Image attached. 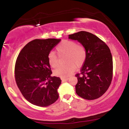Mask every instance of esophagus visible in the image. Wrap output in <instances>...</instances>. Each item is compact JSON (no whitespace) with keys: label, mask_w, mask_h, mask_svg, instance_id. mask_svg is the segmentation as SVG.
Instances as JSON below:
<instances>
[{"label":"esophagus","mask_w":129,"mask_h":129,"mask_svg":"<svg viewBox=\"0 0 129 129\" xmlns=\"http://www.w3.org/2000/svg\"><path fill=\"white\" fill-rule=\"evenodd\" d=\"M61 80L62 81H67L69 79L68 78H64V77H62L61 78Z\"/></svg>","instance_id":"esophagus-1"}]
</instances>
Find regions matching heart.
<instances>
[{
  "label": "heart",
  "mask_w": 129,
  "mask_h": 129,
  "mask_svg": "<svg viewBox=\"0 0 129 129\" xmlns=\"http://www.w3.org/2000/svg\"><path fill=\"white\" fill-rule=\"evenodd\" d=\"M56 49L58 55L66 54L64 60L66 64L57 68L54 71V75L56 76L68 77L75 71L76 66L81 67L86 60L87 52L85 47L77 44L75 41L63 40L56 47ZM48 61L53 68H56L59 65L57 56L53 52L48 54Z\"/></svg>",
  "instance_id": "1"
}]
</instances>
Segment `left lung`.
<instances>
[{"mask_svg": "<svg viewBox=\"0 0 129 129\" xmlns=\"http://www.w3.org/2000/svg\"><path fill=\"white\" fill-rule=\"evenodd\" d=\"M85 47L87 56L80 73L75 75L78 82L76 92L83 99H99L108 90L113 78V58L109 47L94 35L80 31L69 35Z\"/></svg>", "mask_w": 129, "mask_h": 129, "instance_id": "1", "label": "left lung"}]
</instances>
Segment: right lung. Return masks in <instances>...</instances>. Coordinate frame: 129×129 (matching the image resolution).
I'll list each match as a JSON object with an SVG mask.
<instances>
[{"instance_id":"add662e5","label":"right lung","mask_w":129,"mask_h":129,"mask_svg":"<svg viewBox=\"0 0 129 129\" xmlns=\"http://www.w3.org/2000/svg\"><path fill=\"white\" fill-rule=\"evenodd\" d=\"M60 39H35L21 50L15 62V78L23 97L35 105L46 107L58 99L60 77H51L48 55Z\"/></svg>"}]
</instances>
